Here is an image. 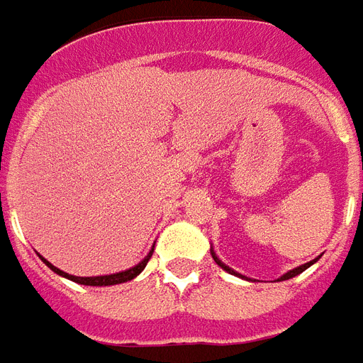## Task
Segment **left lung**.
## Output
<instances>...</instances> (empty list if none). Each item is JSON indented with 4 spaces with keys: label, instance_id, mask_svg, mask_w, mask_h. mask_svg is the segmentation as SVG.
Segmentation results:
<instances>
[{
    "label": "left lung",
    "instance_id": "obj_1",
    "mask_svg": "<svg viewBox=\"0 0 363 363\" xmlns=\"http://www.w3.org/2000/svg\"><path fill=\"white\" fill-rule=\"evenodd\" d=\"M212 257H213V260H216V262H218V264H220L221 268H225V270H228V272L235 274V272H233V270H231V268H228V267H225V264H223V262H221V260H218V257H216V255H213V252H212ZM313 262H317V259H315V260H311V262H305V264H301V267L294 268V270H289L288 274H284V276H281L280 280H289V278H294V276H297V274H301V272H303V270H307V268L311 267Z\"/></svg>",
    "mask_w": 363,
    "mask_h": 363
}]
</instances>
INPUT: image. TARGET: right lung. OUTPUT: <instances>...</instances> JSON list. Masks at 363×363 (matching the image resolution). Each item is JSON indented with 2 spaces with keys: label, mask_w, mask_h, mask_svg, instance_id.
<instances>
[{
  "label": "right lung",
  "mask_w": 363,
  "mask_h": 363,
  "mask_svg": "<svg viewBox=\"0 0 363 363\" xmlns=\"http://www.w3.org/2000/svg\"><path fill=\"white\" fill-rule=\"evenodd\" d=\"M151 255H153V249H151L150 255H147L140 264H135V267L130 268V270H124V272H118V274H111V276H95V278H77V276H72V274L62 272L60 268L50 264V262H48L46 259H43V257H40V259H43V262L46 264V267L52 268L54 272L60 274V276H64V278H67V280H74L77 281V284H83V286H114V284H122V281H128V280H132V278H135V276L145 268L147 260L151 259Z\"/></svg>",
  "instance_id": "1"
}]
</instances>
